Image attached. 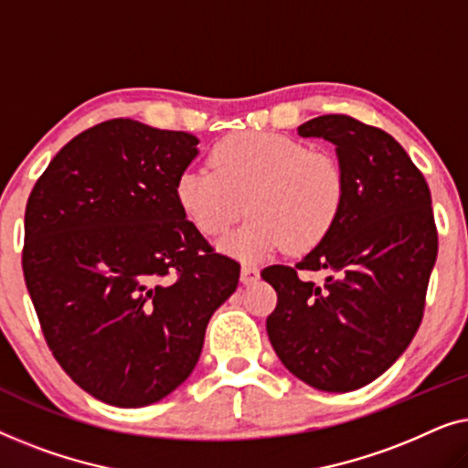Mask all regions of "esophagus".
<instances>
[{
    "label": "esophagus",
    "instance_id": "esophagus-1",
    "mask_svg": "<svg viewBox=\"0 0 468 468\" xmlns=\"http://www.w3.org/2000/svg\"><path fill=\"white\" fill-rule=\"evenodd\" d=\"M260 279V271L255 266H251V264H245L240 268V281L245 285H253L255 281Z\"/></svg>",
    "mask_w": 468,
    "mask_h": 468
}]
</instances>
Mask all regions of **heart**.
<instances>
[{"label": "heart", "instance_id": "b5f03b06", "mask_svg": "<svg viewBox=\"0 0 468 468\" xmlns=\"http://www.w3.org/2000/svg\"><path fill=\"white\" fill-rule=\"evenodd\" d=\"M210 165L178 175L176 202L204 236L228 232L247 208L249 219L219 245L232 258L258 261L281 247L311 251L343 210L341 162L287 133H229L210 149Z\"/></svg>", "mask_w": 468, "mask_h": 468}]
</instances>
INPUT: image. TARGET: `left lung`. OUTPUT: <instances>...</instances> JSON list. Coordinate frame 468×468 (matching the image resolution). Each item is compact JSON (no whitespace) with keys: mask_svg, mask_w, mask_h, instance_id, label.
<instances>
[{"mask_svg":"<svg viewBox=\"0 0 468 468\" xmlns=\"http://www.w3.org/2000/svg\"><path fill=\"white\" fill-rule=\"evenodd\" d=\"M336 146L345 202L332 232L296 266H268L277 292L266 319L283 367L324 392H351L386 373L413 341L437 261L431 189L379 127L324 114L298 127ZM298 271H324L322 286Z\"/></svg>","mask_w":468,"mask_h":468,"instance_id":"left-lung-1","label":"left lung"}]
</instances>
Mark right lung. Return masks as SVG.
Returning a JSON list of instances; mask_svg holds the SVG:
<instances>
[{
	"instance_id": "1",
	"label": "right lung",
	"mask_w": 468,
	"mask_h": 468,
	"mask_svg": "<svg viewBox=\"0 0 468 468\" xmlns=\"http://www.w3.org/2000/svg\"><path fill=\"white\" fill-rule=\"evenodd\" d=\"M197 143L104 121L69 140L29 194L23 274L44 338L76 386L108 405L175 392L239 285V261L215 253L176 202Z\"/></svg>"
}]
</instances>
